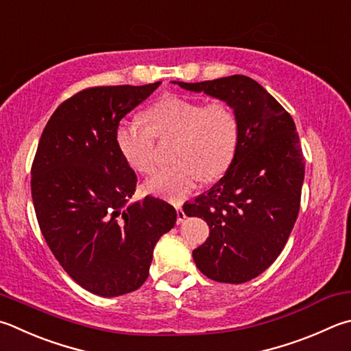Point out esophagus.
I'll list each match as a JSON object with an SVG mask.
<instances>
[{
  "mask_svg": "<svg viewBox=\"0 0 351 351\" xmlns=\"http://www.w3.org/2000/svg\"><path fill=\"white\" fill-rule=\"evenodd\" d=\"M176 221H178V224H181V222L186 219V213H184V210L181 208V207H176Z\"/></svg>",
  "mask_w": 351,
  "mask_h": 351,
  "instance_id": "1",
  "label": "esophagus"
}]
</instances>
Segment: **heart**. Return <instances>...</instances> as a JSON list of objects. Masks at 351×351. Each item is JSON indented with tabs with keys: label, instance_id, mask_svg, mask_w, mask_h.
Segmentation results:
<instances>
[{
	"label": "heart",
	"instance_id": "heart-1",
	"mask_svg": "<svg viewBox=\"0 0 351 351\" xmlns=\"http://www.w3.org/2000/svg\"><path fill=\"white\" fill-rule=\"evenodd\" d=\"M144 121H121L118 150L130 167L150 175L156 167V138L173 139L175 165L147 181L152 193L181 201L202 181H213L230 167L239 141L238 117L230 104L215 99L167 97L145 112Z\"/></svg>",
	"mask_w": 351,
	"mask_h": 351
}]
</instances>
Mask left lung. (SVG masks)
Listing matches in <instances>:
<instances>
[{
    "mask_svg": "<svg viewBox=\"0 0 351 351\" xmlns=\"http://www.w3.org/2000/svg\"><path fill=\"white\" fill-rule=\"evenodd\" d=\"M178 86L226 101L238 117L230 167L206 195L184 204V213L210 227L207 241L193 250L201 273L218 282H247L275 263L298 218L305 161L295 123L244 75Z\"/></svg>",
    "mask_w": 351,
    "mask_h": 351,
    "instance_id": "8db88e82",
    "label": "left lung"
}]
</instances>
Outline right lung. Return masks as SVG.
Listing matches in <instances>:
<instances>
[{
  "label": "right lung",
  "mask_w": 351,
  "mask_h": 351,
  "mask_svg": "<svg viewBox=\"0 0 351 351\" xmlns=\"http://www.w3.org/2000/svg\"><path fill=\"white\" fill-rule=\"evenodd\" d=\"M161 82L99 86L58 106L32 162V199L47 245L82 289L112 298L141 287L176 222L159 197L130 202L136 175L118 150L119 121Z\"/></svg>",
  "instance_id": "add662e5"
}]
</instances>
